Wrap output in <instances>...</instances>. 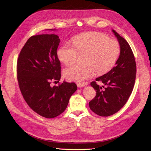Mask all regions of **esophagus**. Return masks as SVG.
<instances>
[{
    "mask_svg": "<svg viewBox=\"0 0 151 151\" xmlns=\"http://www.w3.org/2000/svg\"><path fill=\"white\" fill-rule=\"evenodd\" d=\"M85 84L84 83H77V86L79 87V88H82V87L85 86Z\"/></svg>",
    "mask_w": 151,
    "mask_h": 151,
    "instance_id": "obj_1",
    "label": "esophagus"
}]
</instances>
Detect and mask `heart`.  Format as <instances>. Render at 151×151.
<instances>
[{
    "instance_id": "1",
    "label": "heart",
    "mask_w": 151,
    "mask_h": 151,
    "mask_svg": "<svg viewBox=\"0 0 151 151\" xmlns=\"http://www.w3.org/2000/svg\"><path fill=\"white\" fill-rule=\"evenodd\" d=\"M74 45L65 43L57 52L59 60L65 65L74 63L83 55V64H75L63 70L66 78L81 82L91 78L96 72L103 74L115 65L120 53V45L117 40L99 32H89L77 35L73 39Z\"/></svg>"
}]
</instances>
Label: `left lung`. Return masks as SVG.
I'll list each match as a JSON object with an SVG mask.
<instances>
[{"label":"left lung","instance_id":"obj_1","mask_svg":"<svg viewBox=\"0 0 151 151\" xmlns=\"http://www.w3.org/2000/svg\"><path fill=\"white\" fill-rule=\"evenodd\" d=\"M113 32L120 45L119 58L110 71L91 83L96 95L89 102V108L101 116L112 115L124 106L134 89L136 77L135 60L129 44L115 30ZM97 81H101L105 88L98 85Z\"/></svg>","mask_w":151,"mask_h":151}]
</instances>
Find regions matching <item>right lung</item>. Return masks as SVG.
<instances>
[{"instance_id":"obj_1","label":"right lung","mask_w":151,"mask_h":151,"mask_svg":"<svg viewBox=\"0 0 151 151\" xmlns=\"http://www.w3.org/2000/svg\"><path fill=\"white\" fill-rule=\"evenodd\" d=\"M60 39L57 35L32 36L21 49L17 61V78L21 93L31 109L47 118L65 110L77 90L74 83H59L60 62L57 56Z\"/></svg>"}]
</instances>
